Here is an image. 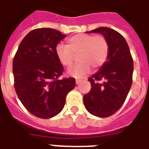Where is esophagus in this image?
Here are the masks:
<instances>
[{
    "label": "esophagus",
    "instance_id": "obj_1",
    "mask_svg": "<svg viewBox=\"0 0 149 149\" xmlns=\"http://www.w3.org/2000/svg\"><path fill=\"white\" fill-rule=\"evenodd\" d=\"M81 82H82V79H76V83H77V85H78V84H79Z\"/></svg>",
    "mask_w": 149,
    "mask_h": 149
}]
</instances>
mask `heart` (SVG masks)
<instances>
[{
	"label": "heart",
	"mask_w": 149,
	"mask_h": 149,
	"mask_svg": "<svg viewBox=\"0 0 149 149\" xmlns=\"http://www.w3.org/2000/svg\"><path fill=\"white\" fill-rule=\"evenodd\" d=\"M109 51L108 41L102 36L79 33L70 37L66 45L58 44L55 53L60 63L70 67L74 62V56L78 55L80 62L69 70L67 73L75 78H83L91 72L92 67L98 69L107 60Z\"/></svg>",
	"instance_id": "1"
}]
</instances>
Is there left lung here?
<instances>
[{
  "label": "left lung",
  "mask_w": 149,
  "mask_h": 149,
  "mask_svg": "<svg viewBox=\"0 0 149 149\" xmlns=\"http://www.w3.org/2000/svg\"><path fill=\"white\" fill-rule=\"evenodd\" d=\"M86 33H101L109 46L106 63L88 80L91 90L83 96L87 111L105 118L117 112L129 93L133 74V60L125 38L113 29L101 26Z\"/></svg>",
  "instance_id": "8db88e82"
}]
</instances>
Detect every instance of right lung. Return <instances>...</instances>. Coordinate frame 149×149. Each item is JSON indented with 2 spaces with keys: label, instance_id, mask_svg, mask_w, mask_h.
Instances as JSON below:
<instances>
[{
  "label": "right lung",
  "instance_id": "add662e5",
  "mask_svg": "<svg viewBox=\"0 0 149 149\" xmlns=\"http://www.w3.org/2000/svg\"><path fill=\"white\" fill-rule=\"evenodd\" d=\"M67 35L51 28H38L26 35L13 60L14 88L31 114L49 118L63 110L66 96L76 86L74 78L59 79L63 66L55 49Z\"/></svg>",
  "mask_w": 149,
  "mask_h": 149
}]
</instances>
